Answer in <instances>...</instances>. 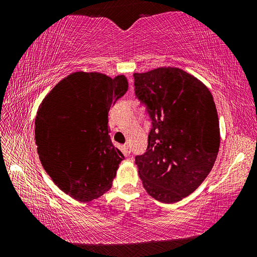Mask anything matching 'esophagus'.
Returning <instances> with one entry per match:
<instances>
[{
  "mask_svg": "<svg viewBox=\"0 0 257 257\" xmlns=\"http://www.w3.org/2000/svg\"><path fill=\"white\" fill-rule=\"evenodd\" d=\"M123 151H124L125 155H129L130 152H132V149H130V145H129V144L123 145Z\"/></svg>",
  "mask_w": 257,
  "mask_h": 257,
  "instance_id": "1",
  "label": "esophagus"
}]
</instances>
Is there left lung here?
Here are the masks:
<instances>
[{
  "mask_svg": "<svg viewBox=\"0 0 257 257\" xmlns=\"http://www.w3.org/2000/svg\"><path fill=\"white\" fill-rule=\"evenodd\" d=\"M135 93L152 119L146 153L136 156L147 194L176 203L211 172L220 147L219 118L207 87L175 67L134 73Z\"/></svg>",
  "mask_w": 257,
  "mask_h": 257,
  "instance_id": "left-lung-1",
  "label": "left lung"
}]
</instances>
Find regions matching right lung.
Listing matches in <instances>:
<instances>
[{"label":"right lung","instance_id":"right-lung-1","mask_svg":"<svg viewBox=\"0 0 257 257\" xmlns=\"http://www.w3.org/2000/svg\"><path fill=\"white\" fill-rule=\"evenodd\" d=\"M127 90L123 75L77 71L59 81L38 106L35 141L41 163L77 201H94L111 189L124 156L112 144L107 114Z\"/></svg>","mask_w":257,"mask_h":257}]
</instances>
